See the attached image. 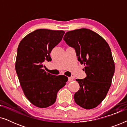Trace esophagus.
Masks as SVG:
<instances>
[{"label":"esophagus","mask_w":127,"mask_h":127,"mask_svg":"<svg viewBox=\"0 0 127 127\" xmlns=\"http://www.w3.org/2000/svg\"><path fill=\"white\" fill-rule=\"evenodd\" d=\"M74 80V78L73 77H68V80L69 81H73Z\"/></svg>","instance_id":"34e87169"}]
</instances>
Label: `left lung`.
Returning a JSON list of instances; mask_svg holds the SVG:
<instances>
[{
  "label": "left lung",
  "instance_id": "8db88e82",
  "mask_svg": "<svg viewBox=\"0 0 127 127\" xmlns=\"http://www.w3.org/2000/svg\"><path fill=\"white\" fill-rule=\"evenodd\" d=\"M64 40L75 49L87 74L84 79L76 80L80 89L74 94V101L84 109L95 108L106 96L114 75L115 65L110 47L99 34L86 28L69 31Z\"/></svg>",
  "mask_w": 127,
  "mask_h": 127
}]
</instances>
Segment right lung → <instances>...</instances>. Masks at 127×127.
Returning <instances> with one entry per match:
<instances>
[{"label": "right lung", "mask_w": 127, "mask_h": 127, "mask_svg": "<svg viewBox=\"0 0 127 127\" xmlns=\"http://www.w3.org/2000/svg\"><path fill=\"white\" fill-rule=\"evenodd\" d=\"M65 32L39 29L20 41L17 49L15 70L23 92L29 102L44 108L55 103L58 91L68 78L47 73L44 62L51 61L50 53L61 41Z\"/></svg>", "instance_id": "right-lung-1"}]
</instances>
